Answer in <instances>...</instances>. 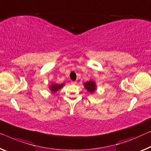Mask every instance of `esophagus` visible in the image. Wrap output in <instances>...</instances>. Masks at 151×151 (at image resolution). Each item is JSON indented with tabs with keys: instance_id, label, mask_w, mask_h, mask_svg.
Masks as SVG:
<instances>
[{
	"instance_id": "34e87169",
	"label": "esophagus",
	"mask_w": 151,
	"mask_h": 151,
	"mask_svg": "<svg viewBox=\"0 0 151 151\" xmlns=\"http://www.w3.org/2000/svg\"><path fill=\"white\" fill-rule=\"evenodd\" d=\"M71 83H73V84H76V82H74V81H72V82H71Z\"/></svg>"
}]
</instances>
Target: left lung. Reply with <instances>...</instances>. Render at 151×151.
Returning a JSON list of instances; mask_svg holds the SVG:
<instances>
[{
    "label": "left lung",
    "mask_w": 151,
    "mask_h": 151,
    "mask_svg": "<svg viewBox=\"0 0 151 151\" xmlns=\"http://www.w3.org/2000/svg\"><path fill=\"white\" fill-rule=\"evenodd\" d=\"M84 87L90 93H93L95 90H96V83L93 81L90 80L84 83Z\"/></svg>",
    "instance_id": "1"
}]
</instances>
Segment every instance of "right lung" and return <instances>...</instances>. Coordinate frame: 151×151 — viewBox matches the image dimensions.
Segmentation results:
<instances>
[{
	"instance_id": "1",
	"label": "right lung",
	"mask_w": 151,
	"mask_h": 151,
	"mask_svg": "<svg viewBox=\"0 0 151 151\" xmlns=\"http://www.w3.org/2000/svg\"><path fill=\"white\" fill-rule=\"evenodd\" d=\"M64 84H57V83H52V85L50 86V89L51 91L53 92V93H55V92H56L58 90H59L60 88H61L63 86Z\"/></svg>"
}]
</instances>
